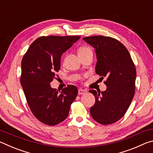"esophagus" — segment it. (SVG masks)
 Wrapping results in <instances>:
<instances>
[{
	"label": "esophagus",
	"mask_w": 153,
	"mask_h": 153,
	"mask_svg": "<svg viewBox=\"0 0 153 153\" xmlns=\"http://www.w3.org/2000/svg\"><path fill=\"white\" fill-rule=\"evenodd\" d=\"M86 91L85 90H83V89H79L78 90V94H84V93H86Z\"/></svg>",
	"instance_id": "34e87169"
}]
</instances>
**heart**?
<instances>
[{
    "label": "heart",
    "mask_w": 153,
    "mask_h": 153,
    "mask_svg": "<svg viewBox=\"0 0 153 153\" xmlns=\"http://www.w3.org/2000/svg\"><path fill=\"white\" fill-rule=\"evenodd\" d=\"M88 53H92V49L88 46H82L78 50V55H86Z\"/></svg>",
    "instance_id": "1"
}]
</instances>
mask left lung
<instances>
[{
    "instance_id": "8db88e82",
    "label": "left lung",
    "mask_w": 153,
    "mask_h": 153,
    "mask_svg": "<svg viewBox=\"0 0 153 153\" xmlns=\"http://www.w3.org/2000/svg\"><path fill=\"white\" fill-rule=\"evenodd\" d=\"M97 54L96 73L107 77L105 91L90 90L96 102L90 112L103 125L116 122L125 115L135 94L136 71L128 51L120 41L111 37L94 36L83 38Z\"/></svg>"
}]
</instances>
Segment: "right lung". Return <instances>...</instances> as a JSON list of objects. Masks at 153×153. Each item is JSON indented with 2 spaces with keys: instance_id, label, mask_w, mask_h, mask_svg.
<instances>
[{
  "instance_id": "add662e5",
  "label": "right lung",
  "mask_w": 153,
  "mask_h": 153,
  "mask_svg": "<svg viewBox=\"0 0 153 153\" xmlns=\"http://www.w3.org/2000/svg\"><path fill=\"white\" fill-rule=\"evenodd\" d=\"M80 36H42L33 41L22 61L21 84L33 115L41 122L55 126L68 116L77 88L69 85L60 91L50 83L61 68V56Z\"/></svg>"
}]
</instances>
